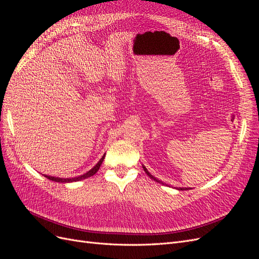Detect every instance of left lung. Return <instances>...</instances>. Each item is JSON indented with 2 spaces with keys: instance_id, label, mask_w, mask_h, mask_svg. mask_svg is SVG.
<instances>
[{
  "instance_id": "left-lung-1",
  "label": "left lung",
  "mask_w": 259,
  "mask_h": 259,
  "mask_svg": "<svg viewBox=\"0 0 259 259\" xmlns=\"http://www.w3.org/2000/svg\"><path fill=\"white\" fill-rule=\"evenodd\" d=\"M143 167H144V170L146 171V174H147V175H148L149 177H150L151 179H153V180H154V182H156V183H160V184H163L162 182H160V180H159V179H156V178H155L154 176H152V175H151L150 173H149V171H148V169H147V168H146L145 166H143ZM177 189H178V190H185V189H184V188H177ZM186 189H188V188H186Z\"/></svg>"
}]
</instances>
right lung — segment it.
<instances>
[{
	"label": "right lung",
	"mask_w": 259,
	"mask_h": 259,
	"mask_svg": "<svg viewBox=\"0 0 259 259\" xmlns=\"http://www.w3.org/2000/svg\"><path fill=\"white\" fill-rule=\"evenodd\" d=\"M104 159H105V155L99 160V162L96 164L95 166H94L92 169H90L88 173H85V174H83L81 176L72 177V178H60V177H54V176H49V175H44V176L48 178V179L53 180V182H56V183H73V182H79V180H83L85 178H89V177L93 176L94 174H96L97 171H98V169H99V167H100V165H101V163H103Z\"/></svg>",
	"instance_id": "add662e5"
}]
</instances>
